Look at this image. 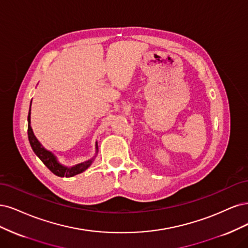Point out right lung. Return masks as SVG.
<instances>
[{
    "label": "right lung",
    "mask_w": 248,
    "mask_h": 248,
    "mask_svg": "<svg viewBox=\"0 0 248 248\" xmlns=\"http://www.w3.org/2000/svg\"><path fill=\"white\" fill-rule=\"evenodd\" d=\"M31 105H30V111H29V115H28V136H29V141L30 144L31 146V149L34 150V153L36 154V155L41 159L43 162V164L48 168V169L53 173L57 175V176L60 177H72L75 176L77 174H80L83 171H85L87 168H89L92 164L93 158L89 159V161H85L83 163L77 164L73 167H66L62 164L59 163L57 156H55L51 151L45 149L41 143L38 141V139L36 138V136L34 135L33 129L31 126ZM95 151L98 153V143H95ZM95 153V154H97Z\"/></svg>",
    "instance_id": "obj_1"
}]
</instances>
